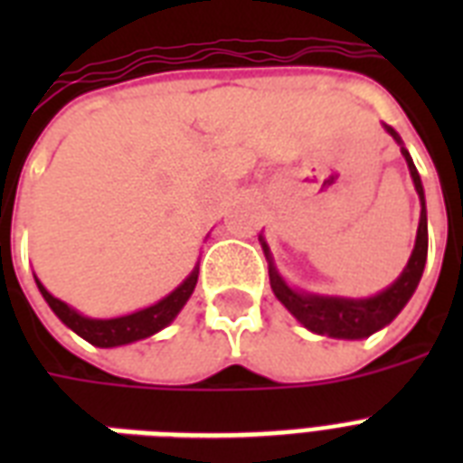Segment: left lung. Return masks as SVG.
Returning a JSON list of instances; mask_svg holds the SVG:
<instances>
[{
    "label": "left lung",
    "mask_w": 463,
    "mask_h": 463,
    "mask_svg": "<svg viewBox=\"0 0 463 463\" xmlns=\"http://www.w3.org/2000/svg\"><path fill=\"white\" fill-rule=\"evenodd\" d=\"M384 129L402 146L411 180H413V187H416L418 199H420V221H418L416 245H413V252L409 257V264L403 267L402 276L392 286H387L377 296L370 298L319 296V293L298 290L279 274L267 240H264V235H260L261 250H264V257L269 261V281H271L274 296L281 300L283 307L288 309L298 322L303 324L305 329H309L312 334H319V336L345 338V341H358V338L373 336L374 331L384 329L406 307L411 296L416 293L420 276H423L425 260H428V211H425L423 182H420V175H418L416 165H413V158H411V154L403 146L402 137L389 125H384Z\"/></svg>",
    "instance_id": "left-lung-1"
}]
</instances>
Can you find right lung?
I'll return each mask as SVG.
<instances>
[{
	"label": "right lung",
	"mask_w": 463,
	"mask_h": 463,
	"mask_svg": "<svg viewBox=\"0 0 463 463\" xmlns=\"http://www.w3.org/2000/svg\"><path fill=\"white\" fill-rule=\"evenodd\" d=\"M196 279H199V264L192 269V274H189L173 293H167V296L163 298V300H158L156 305L137 309L132 315L110 317V319H93V317L81 315V312H76L71 305L61 303L60 298H54L52 293L38 281V276H35V283H38V290L43 293V298H45V303L50 305V309H52L54 315L60 317L61 322L67 324L74 334H79V336L86 338L89 344L98 345V348H115V345H127L134 344V341H141V338L154 336L160 329H165L167 324L180 315V309L187 305L189 298H192Z\"/></svg>",
	"instance_id": "obj_1"
}]
</instances>
